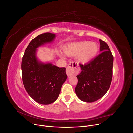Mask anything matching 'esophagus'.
<instances>
[{
    "label": "esophagus",
    "mask_w": 133,
    "mask_h": 133,
    "mask_svg": "<svg viewBox=\"0 0 133 133\" xmlns=\"http://www.w3.org/2000/svg\"><path fill=\"white\" fill-rule=\"evenodd\" d=\"M80 71V68L76 64V62H71L70 63L66 68V73L68 76H70L74 74L78 73Z\"/></svg>",
    "instance_id": "obj_1"
}]
</instances>
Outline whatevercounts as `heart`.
I'll use <instances>...</instances> for the list:
<instances>
[{"label":"heart","instance_id":"obj_1","mask_svg":"<svg viewBox=\"0 0 133 133\" xmlns=\"http://www.w3.org/2000/svg\"><path fill=\"white\" fill-rule=\"evenodd\" d=\"M99 47L97 43L89 41H82L68 44L63 48L66 55L70 57L77 55V59L80 63H87L94 59L97 55ZM61 57L63 55L59 53Z\"/></svg>","mask_w":133,"mask_h":133}]
</instances>
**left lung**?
I'll list each match as a JSON object with an SVG mask.
<instances>
[{"instance_id": "obj_1", "label": "left lung", "mask_w": 133, "mask_h": 133, "mask_svg": "<svg viewBox=\"0 0 133 133\" xmlns=\"http://www.w3.org/2000/svg\"><path fill=\"white\" fill-rule=\"evenodd\" d=\"M99 41L102 53L89 63L79 64L82 71L76 76L75 93L79 99L87 103L102 98L109 89L112 77L113 56L108 44Z\"/></svg>"}]
</instances>
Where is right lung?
Returning a JSON list of instances; mask_svg holds the SVG:
<instances>
[{
  "instance_id": "right-lung-1",
  "label": "right lung",
  "mask_w": 133,
  "mask_h": 133,
  "mask_svg": "<svg viewBox=\"0 0 133 133\" xmlns=\"http://www.w3.org/2000/svg\"><path fill=\"white\" fill-rule=\"evenodd\" d=\"M55 34H40L30 42L22 61L24 86L30 97L43 105L53 103L59 95L62 86L67 79L65 68L50 63L41 62L37 57V48L54 41Z\"/></svg>"
}]
</instances>
